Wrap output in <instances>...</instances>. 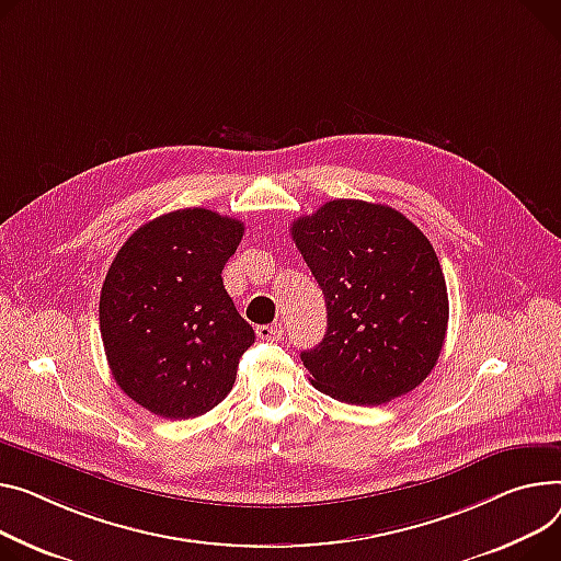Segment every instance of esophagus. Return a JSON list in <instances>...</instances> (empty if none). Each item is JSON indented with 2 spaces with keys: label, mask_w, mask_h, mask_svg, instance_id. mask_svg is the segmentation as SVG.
<instances>
[{
  "label": "esophagus",
  "mask_w": 561,
  "mask_h": 561,
  "mask_svg": "<svg viewBox=\"0 0 561 561\" xmlns=\"http://www.w3.org/2000/svg\"><path fill=\"white\" fill-rule=\"evenodd\" d=\"M284 335V327L279 322L275 324H259L256 327V339L259 341H279Z\"/></svg>",
  "instance_id": "34e87169"
}]
</instances>
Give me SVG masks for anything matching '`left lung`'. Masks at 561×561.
Listing matches in <instances>:
<instances>
[{"instance_id": "obj_1", "label": "left lung", "mask_w": 561, "mask_h": 561, "mask_svg": "<svg viewBox=\"0 0 561 561\" xmlns=\"http://www.w3.org/2000/svg\"><path fill=\"white\" fill-rule=\"evenodd\" d=\"M290 237L324 293L327 331L302 352L311 386L352 405L415 390L435 367L449 322L437 254L401 211L329 201Z\"/></svg>"}]
</instances>
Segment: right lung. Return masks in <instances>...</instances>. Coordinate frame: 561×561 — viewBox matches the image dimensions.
<instances>
[{
  "label": "right lung",
  "instance_id": "add662e5",
  "mask_svg": "<svg viewBox=\"0 0 561 561\" xmlns=\"http://www.w3.org/2000/svg\"><path fill=\"white\" fill-rule=\"evenodd\" d=\"M243 222L190 207L148 220L107 268L101 339L117 386L164 420L198 417L234 386L254 343L222 286Z\"/></svg>",
  "mask_w": 561,
  "mask_h": 561
}]
</instances>
